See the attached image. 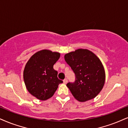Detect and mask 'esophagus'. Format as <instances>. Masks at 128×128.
<instances>
[{
    "mask_svg": "<svg viewBox=\"0 0 128 128\" xmlns=\"http://www.w3.org/2000/svg\"><path fill=\"white\" fill-rule=\"evenodd\" d=\"M64 84H66L68 83V80H67V79H64Z\"/></svg>",
    "mask_w": 128,
    "mask_h": 128,
    "instance_id": "1",
    "label": "esophagus"
}]
</instances>
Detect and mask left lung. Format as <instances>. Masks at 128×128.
Instances as JSON below:
<instances>
[{
	"label": "left lung",
	"instance_id": "1",
	"mask_svg": "<svg viewBox=\"0 0 128 128\" xmlns=\"http://www.w3.org/2000/svg\"><path fill=\"white\" fill-rule=\"evenodd\" d=\"M64 58L76 75L75 82L66 85L74 98L81 102L94 98L105 83V70L100 59L84 48L66 53Z\"/></svg>",
	"mask_w": 128,
	"mask_h": 128
}]
</instances>
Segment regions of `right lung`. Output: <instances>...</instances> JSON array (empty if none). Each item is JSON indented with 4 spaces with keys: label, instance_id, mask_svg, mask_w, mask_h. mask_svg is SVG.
Masks as SVG:
<instances>
[{
    "label": "right lung",
    "instance_id": "1",
    "mask_svg": "<svg viewBox=\"0 0 128 128\" xmlns=\"http://www.w3.org/2000/svg\"><path fill=\"white\" fill-rule=\"evenodd\" d=\"M59 52L44 49L36 52L25 66L24 80L28 92L40 100H48L54 95L63 81L58 78L53 65L59 59Z\"/></svg>",
    "mask_w": 128,
    "mask_h": 128
}]
</instances>
